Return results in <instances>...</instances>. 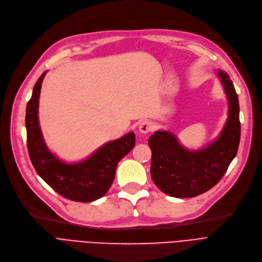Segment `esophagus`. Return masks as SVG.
Returning a JSON list of instances; mask_svg holds the SVG:
<instances>
[{"label": "esophagus", "mask_w": 262, "mask_h": 262, "mask_svg": "<svg viewBox=\"0 0 262 262\" xmlns=\"http://www.w3.org/2000/svg\"><path fill=\"white\" fill-rule=\"evenodd\" d=\"M151 130H152V124H151L150 121H148V120H143V121L140 122V124H139V131H140L141 133L146 134V133L150 132Z\"/></svg>", "instance_id": "obj_1"}]
</instances>
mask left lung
I'll return each mask as SVG.
<instances>
[{
  "label": "left lung",
  "mask_w": 262,
  "mask_h": 262,
  "mask_svg": "<svg viewBox=\"0 0 262 262\" xmlns=\"http://www.w3.org/2000/svg\"><path fill=\"white\" fill-rule=\"evenodd\" d=\"M228 98V119L219 137L206 147L189 150L169 131H156L148 139L151 149L150 175L167 195L192 198L210 190L227 172L237 152L241 123L238 98L226 72L218 70Z\"/></svg>",
  "instance_id": "8db88e82"
}]
</instances>
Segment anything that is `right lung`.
<instances>
[{"label":"right lung","instance_id":"add662e5","mask_svg":"<svg viewBox=\"0 0 262 262\" xmlns=\"http://www.w3.org/2000/svg\"><path fill=\"white\" fill-rule=\"evenodd\" d=\"M44 72L35 82L26 111L28 151L35 171L55 191L69 200L92 202L111 188L118 162L134 147L133 132L106 143L86 160L66 163L47 148L38 123V99Z\"/></svg>","mask_w":262,"mask_h":262}]
</instances>
